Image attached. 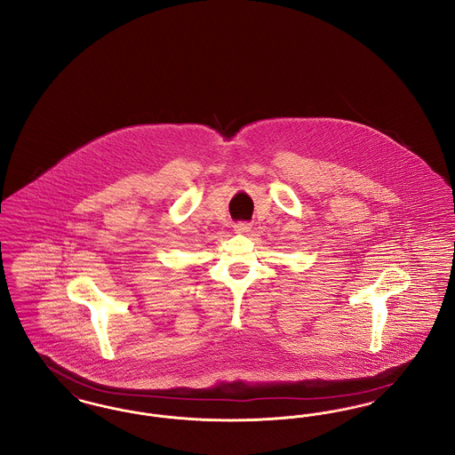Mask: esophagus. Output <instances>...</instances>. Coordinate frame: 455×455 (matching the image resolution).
I'll use <instances>...</instances> for the list:
<instances>
[{
	"instance_id": "34e87169",
	"label": "esophagus",
	"mask_w": 455,
	"mask_h": 455,
	"mask_svg": "<svg viewBox=\"0 0 455 455\" xmlns=\"http://www.w3.org/2000/svg\"><path fill=\"white\" fill-rule=\"evenodd\" d=\"M234 228H235L237 234H247V232L251 230V223H247V221H238V223L234 225Z\"/></svg>"
}]
</instances>
